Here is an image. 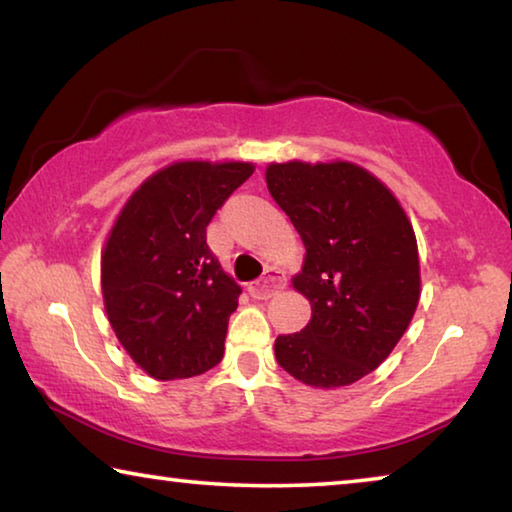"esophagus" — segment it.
<instances>
[{"mask_svg":"<svg viewBox=\"0 0 512 512\" xmlns=\"http://www.w3.org/2000/svg\"><path fill=\"white\" fill-rule=\"evenodd\" d=\"M284 284H287V280H284V275L277 271V268H266L264 277H259L257 282L250 284L248 291H250V296L257 300H268L275 291L284 289Z\"/></svg>","mask_w":512,"mask_h":512,"instance_id":"1","label":"esophagus"}]
</instances>
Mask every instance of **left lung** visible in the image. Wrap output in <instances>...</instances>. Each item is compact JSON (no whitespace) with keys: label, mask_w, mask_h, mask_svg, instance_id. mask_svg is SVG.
<instances>
[{"label":"left lung","mask_w":512,"mask_h":512,"mask_svg":"<svg viewBox=\"0 0 512 512\" xmlns=\"http://www.w3.org/2000/svg\"><path fill=\"white\" fill-rule=\"evenodd\" d=\"M268 192L307 248L293 287L311 302L300 334L275 339L280 366L309 386H348L375 370L420 300L418 244L397 198L350 162H284Z\"/></svg>","instance_id":"left-lung-1"}]
</instances>
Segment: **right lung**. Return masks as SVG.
I'll return each mask as SVG.
<instances>
[{
	"instance_id": "obj_1",
	"label": "right lung",
	"mask_w": 512,
	"mask_h": 512,
	"mask_svg": "<svg viewBox=\"0 0 512 512\" xmlns=\"http://www.w3.org/2000/svg\"><path fill=\"white\" fill-rule=\"evenodd\" d=\"M246 162H176L121 210L101 257V287L119 343L151 377L203 375L223 359L239 284L207 246V225L253 176Z\"/></svg>"
}]
</instances>
